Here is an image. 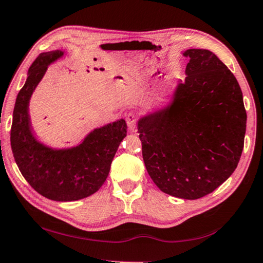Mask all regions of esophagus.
Masks as SVG:
<instances>
[{"label": "esophagus", "mask_w": 263, "mask_h": 263, "mask_svg": "<svg viewBox=\"0 0 263 263\" xmlns=\"http://www.w3.org/2000/svg\"><path fill=\"white\" fill-rule=\"evenodd\" d=\"M137 120H138V117H137L136 114H133V112L126 115V123H127L128 130H130V131H135L136 130Z\"/></svg>", "instance_id": "esophagus-1"}]
</instances>
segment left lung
Listing matches in <instances>:
<instances>
[{
  "label": "left lung",
  "instance_id": "8db88e82",
  "mask_svg": "<svg viewBox=\"0 0 263 263\" xmlns=\"http://www.w3.org/2000/svg\"><path fill=\"white\" fill-rule=\"evenodd\" d=\"M172 97L138 120L143 159L159 190L195 200L226 181L243 149L246 115L234 74L206 49H189Z\"/></svg>",
  "mask_w": 263,
  "mask_h": 263
}]
</instances>
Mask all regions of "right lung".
Here are the masks:
<instances>
[{
	"label": "right lung",
	"mask_w": 263,
	"mask_h": 263,
	"mask_svg": "<svg viewBox=\"0 0 263 263\" xmlns=\"http://www.w3.org/2000/svg\"><path fill=\"white\" fill-rule=\"evenodd\" d=\"M65 53L62 49L42 52L29 68L16 98L10 132L12 154L24 179L41 195L62 202L84 199L101 189L127 130L122 118L93 128L73 146L52 147L37 138L29 114L31 96L48 66Z\"/></svg>",
	"instance_id": "obj_1"
}]
</instances>
